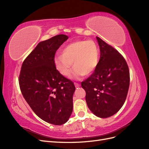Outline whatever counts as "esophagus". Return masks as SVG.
Masks as SVG:
<instances>
[{
  "instance_id": "34e87169",
  "label": "esophagus",
  "mask_w": 149,
  "mask_h": 149,
  "mask_svg": "<svg viewBox=\"0 0 149 149\" xmlns=\"http://www.w3.org/2000/svg\"><path fill=\"white\" fill-rule=\"evenodd\" d=\"M74 85H75V87L76 88H78V87L80 86V85L78 83H74Z\"/></svg>"
}]
</instances>
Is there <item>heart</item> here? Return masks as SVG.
Wrapping results in <instances>:
<instances>
[{"instance_id": "b5f03b06", "label": "heart", "mask_w": 149, "mask_h": 149, "mask_svg": "<svg viewBox=\"0 0 149 149\" xmlns=\"http://www.w3.org/2000/svg\"><path fill=\"white\" fill-rule=\"evenodd\" d=\"M100 52L97 44L92 40H78L66 45L62 49L61 55L54 58L58 71L63 76L71 72L72 63L74 71L72 78L78 79L81 76H89L97 66Z\"/></svg>"}]
</instances>
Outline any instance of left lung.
Instances as JSON below:
<instances>
[{
  "label": "left lung",
  "mask_w": 149,
  "mask_h": 149,
  "mask_svg": "<svg viewBox=\"0 0 149 149\" xmlns=\"http://www.w3.org/2000/svg\"><path fill=\"white\" fill-rule=\"evenodd\" d=\"M100 59L91 76L81 83L86 101L93 113L107 118L117 113L127 97L129 70L123 56L113 47L96 37Z\"/></svg>",
  "instance_id": "8db88e82"
}]
</instances>
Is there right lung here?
<instances>
[{
	"label": "right lung",
	"mask_w": 149,
	"mask_h": 149,
	"mask_svg": "<svg viewBox=\"0 0 149 149\" xmlns=\"http://www.w3.org/2000/svg\"><path fill=\"white\" fill-rule=\"evenodd\" d=\"M68 37L61 34L40 42L22 65V95L40 119L53 125L68 120L73 112L75 86L56 70L54 58Z\"/></svg>",
	"instance_id": "add662e5"
}]
</instances>
